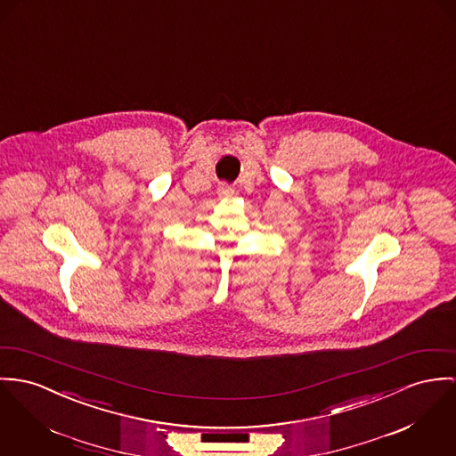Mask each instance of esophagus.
<instances>
[{
    "label": "esophagus",
    "instance_id": "obj_1",
    "mask_svg": "<svg viewBox=\"0 0 456 456\" xmlns=\"http://www.w3.org/2000/svg\"><path fill=\"white\" fill-rule=\"evenodd\" d=\"M216 192H218L220 198H232L234 196V187L229 185V183H220Z\"/></svg>",
    "mask_w": 456,
    "mask_h": 456
}]
</instances>
